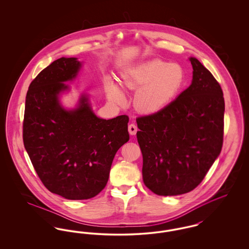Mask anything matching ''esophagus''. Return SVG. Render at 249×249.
Wrapping results in <instances>:
<instances>
[{
  "mask_svg": "<svg viewBox=\"0 0 249 249\" xmlns=\"http://www.w3.org/2000/svg\"><path fill=\"white\" fill-rule=\"evenodd\" d=\"M128 130H129V132H130V135H135V134H136V132H137V130H138V128H137V126H136L135 124L131 123V124L129 125Z\"/></svg>",
  "mask_w": 249,
  "mask_h": 249,
  "instance_id": "esophagus-1",
  "label": "esophagus"
}]
</instances>
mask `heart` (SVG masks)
Returning a JSON list of instances; mask_svg holds the SVG:
<instances>
[{
  "instance_id": "obj_1",
  "label": "heart",
  "mask_w": 249,
  "mask_h": 249,
  "mask_svg": "<svg viewBox=\"0 0 249 249\" xmlns=\"http://www.w3.org/2000/svg\"><path fill=\"white\" fill-rule=\"evenodd\" d=\"M186 81L183 67L178 63H169L152 59L132 68L123 75V84L130 90H137L134 98L135 107L144 113H155L165 107L180 91ZM107 97L112 102L123 105L125 95L119 86L107 79Z\"/></svg>"
}]
</instances>
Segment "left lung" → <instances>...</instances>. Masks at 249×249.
Returning <instances> with one entry per match:
<instances>
[{"instance_id": "obj_1", "label": "left lung", "mask_w": 249, "mask_h": 249, "mask_svg": "<svg viewBox=\"0 0 249 249\" xmlns=\"http://www.w3.org/2000/svg\"><path fill=\"white\" fill-rule=\"evenodd\" d=\"M193 79L177 99L136 119L144 185L160 196L197 188L223 144L225 103L213 74L190 58Z\"/></svg>"}]
</instances>
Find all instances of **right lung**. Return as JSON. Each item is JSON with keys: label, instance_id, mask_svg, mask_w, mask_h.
<instances>
[{"label": "right lung", "instance_id": "add662e5", "mask_svg": "<svg viewBox=\"0 0 249 249\" xmlns=\"http://www.w3.org/2000/svg\"><path fill=\"white\" fill-rule=\"evenodd\" d=\"M76 58H60L30 84L25 103L24 146L37 176L52 193L87 200L107 186L114 157L130 139L129 117L97 118L88 98L72 111L60 107L58 95L75 77Z\"/></svg>", "mask_w": 249, "mask_h": 249}]
</instances>
